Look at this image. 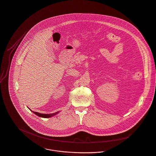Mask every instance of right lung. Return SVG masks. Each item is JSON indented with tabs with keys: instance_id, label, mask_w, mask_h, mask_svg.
Masks as SVG:
<instances>
[{
	"instance_id": "right-lung-1",
	"label": "right lung",
	"mask_w": 156,
	"mask_h": 156,
	"mask_svg": "<svg viewBox=\"0 0 156 156\" xmlns=\"http://www.w3.org/2000/svg\"><path fill=\"white\" fill-rule=\"evenodd\" d=\"M59 112H55V113H51V114H44V113H40L36 112H33V113H34L37 116H40V117H41V118H51L52 116H54L55 115L58 114Z\"/></svg>"
}]
</instances>
